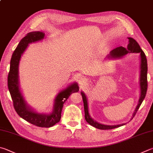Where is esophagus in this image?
<instances>
[{
  "instance_id": "obj_1",
  "label": "esophagus",
  "mask_w": 153,
  "mask_h": 153,
  "mask_svg": "<svg viewBox=\"0 0 153 153\" xmlns=\"http://www.w3.org/2000/svg\"><path fill=\"white\" fill-rule=\"evenodd\" d=\"M78 82H79V84L80 85H85L86 83H87V79H86L85 77H78Z\"/></svg>"
}]
</instances>
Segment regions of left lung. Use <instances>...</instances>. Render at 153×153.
Here are the masks:
<instances>
[{
	"label": "left lung",
	"mask_w": 153,
	"mask_h": 153,
	"mask_svg": "<svg viewBox=\"0 0 153 153\" xmlns=\"http://www.w3.org/2000/svg\"><path fill=\"white\" fill-rule=\"evenodd\" d=\"M128 39L129 43L128 44L127 48H124L123 47H119V48H116L111 51L110 54L107 55L106 59H120V58L123 57L124 55H126L128 53H139L140 54V95L139 98V100H138V105L135 108V110L134 113H133L132 119L137 113L138 108H140L141 104H142L143 101L144 100V98L146 96V91H147V70H148V68H147V60L146 55L144 53L140 48V45L138 43L134 40V39L132 37H128ZM81 94L83 98V102H84V112H85V119L86 122L88 124H90L91 126L96 128L100 129V130H110L116 128L120 127L125 125L126 123H123L120 124H116V125H105L103 124H100L98 123V122L94 120V119L91 117L89 113L88 110V98L87 96L85 94L84 91H81ZM131 119V120H132Z\"/></svg>",
	"instance_id": "8db88e82"
}]
</instances>
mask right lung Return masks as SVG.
I'll return each instance as SVG.
<instances>
[{
  "label": "right lung",
  "instance_id": "1",
  "mask_svg": "<svg viewBox=\"0 0 153 153\" xmlns=\"http://www.w3.org/2000/svg\"><path fill=\"white\" fill-rule=\"evenodd\" d=\"M44 38H46L45 33L33 31L27 34L21 40L10 59V71L8 76V88L13 100L14 108L20 117L35 126L49 128L59 123L62 117L63 104L72 93L79 91V86L77 82H74L59 91L54 100L53 108L51 113H39L27 104L21 92L19 84V63L29 44L42 41Z\"/></svg>",
  "mask_w": 153,
  "mask_h": 153
}]
</instances>
